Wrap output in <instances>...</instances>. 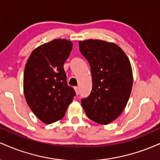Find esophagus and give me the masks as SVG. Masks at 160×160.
Wrapping results in <instances>:
<instances>
[{
    "instance_id": "obj_1",
    "label": "esophagus",
    "mask_w": 160,
    "mask_h": 160,
    "mask_svg": "<svg viewBox=\"0 0 160 160\" xmlns=\"http://www.w3.org/2000/svg\"><path fill=\"white\" fill-rule=\"evenodd\" d=\"M74 90H75V92H76V94L79 95V93H80V88H79L78 86H75Z\"/></svg>"
}]
</instances>
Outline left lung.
Listing matches in <instances>:
<instances>
[{
  "instance_id": "1",
  "label": "left lung",
  "mask_w": 160,
  "mask_h": 160,
  "mask_svg": "<svg viewBox=\"0 0 160 160\" xmlns=\"http://www.w3.org/2000/svg\"><path fill=\"white\" fill-rule=\"evenodd\" d=\"M80 51L91 68L92 89L82 98L86 114L95 122L107 125L126 108L133 83L129 59L118 45L101 40L79 42Z\"/></svg>"
}]
</instances>
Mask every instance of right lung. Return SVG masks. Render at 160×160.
<instances>
[{
  "label": "right lung",
  "instance_id": "1",
  "mask_svg": "<svg viewBox=\"0 0 160 160\" xmlns=\"http://www.w3.org/2000/svg\"><path fill=\"white\" fill-rule=\"evenodd\" d=\"M72 47L71 41L55 39L34 49L25 65V100L34 115L46 124L63 118L76 95L68 85L63 68Z\"/></svg>",
  "mask_w": 160,
  "mask_h": 160
}]
</instances>
